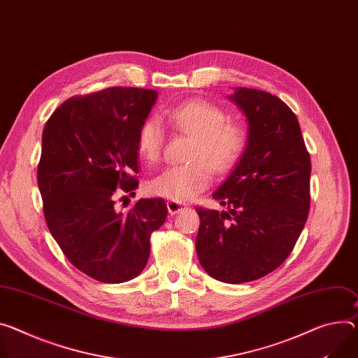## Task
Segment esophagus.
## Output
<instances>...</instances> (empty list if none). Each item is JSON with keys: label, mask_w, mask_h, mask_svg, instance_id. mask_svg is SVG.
<instances>
[{"label": "esophagus", "mask_w": 358, "mask_h": 358, "mask_svg": "<svg viewBox=\"0 0 358 358\" xmlns=\"http://www.w3.org/2000/svg\"><path fill=\"white\" fill-rule=\"evenodd\" d=\"M167 208H169V213H170L171 215H174V214L182 211V210L185 208V206H182V204H180V203H176V201H169V203H167Z\"/></svg>", "instance_id": "obj_1"}]
</instances>
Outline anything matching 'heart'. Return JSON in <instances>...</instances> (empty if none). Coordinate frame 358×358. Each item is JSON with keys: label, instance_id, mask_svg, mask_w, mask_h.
I'll list each match as a JSON object with an SVG mask.
<instances>
[{"label": "heart", "instance_id": "b5f03b06", "mask_svg": "<svg viewBox=\"0 0 358 358\" xmlns=\"http://www.w3.org/2000/svg\"><path fill=\"white\" fill-rule=\"evenodd\" d=\"M167 122L192 137L188 164L169 167L148 182L152 196L176 203H188L204 191L213 173L230 171L241 159L247 147V129L243 124L227 121V113L208 101L192 100L166 110ZM164 129L157 118H147L138 128L137 148L148 161L155 162L162 151Z\"/></svg>", "mask_w": 358, "mask_h": 358}]
</instances>
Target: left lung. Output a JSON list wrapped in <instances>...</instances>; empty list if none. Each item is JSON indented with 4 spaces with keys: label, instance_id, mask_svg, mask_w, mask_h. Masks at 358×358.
<instances>
[{
    "label": "left lung",
    "instance_id": "left-lung-1",
    "mask_svg": "<svg viewBox=\"0 0 358 358\" xmlns=\"http://www.w3.org/2000/svg\"><path fill=\"white\" fill-rule=\"evenodd\" d=\"M248 141L236 169L213 192L225 211L197 208L199 262L213 278L240 284L278 268L308 217L311 159L296 114L278 96L237 87Z\"/></svg>",
    "mask_w": 358,
    "mask_h": 358
}]
</instances>
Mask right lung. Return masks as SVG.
Listing matches in <instances>:
<instances>
[{
  "mask_svg": "<svg viewBox=\"0 0 358 358\" xmlns=\"http://www.w3.org/2000/svg\"><path fill=\"white\" fill-rule=\"evenodd\" d=\"M157 96L129 87L73 96L44 127L37 180L48 230L69 262L96 281L137 277L169 214L162 199H141L127 211L115 206L118 194L138 187L137 133Z\"/></svg>",
  "mask_w": 358,
  "mask_h": 358,
  "instance_id": "add662e5",
  "label": "right lung"
}]
</instances>
